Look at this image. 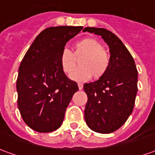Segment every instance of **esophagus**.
<instances>
[{"instance_id": "34e87169", "label": "esophagus", "mask_w": 155, "mask_h": 155, "mask_svg": "<svg viewBox=\"0 0 155 155\" xmlns=\"http://www.w3.org/2000/svg\"><path fill=\"white\" fill-rule=\"evenodd\" d=\"M78 87H79V90H82L83 89V84L81 83H78Z\"/></svg>"}]
</instances>
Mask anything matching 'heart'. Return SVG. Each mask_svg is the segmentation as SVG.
<instances>
[{
	"label": "heart",
	"mask_w": 155,
	"mask_h": 155,
	"mask_svg": "<svg viewBox=\"0 0 155 155\" xmlns=\"http://www.w3.org/2000/svg\"><path fill=\"white\" fill-rule=\"evenodd\" d=\"M79 60L81 65L74 71L76 60ZM61 70L75 81H85L93 75L94 79L102 77L109 70L110 58L106 51L103 49L101 42L93 38L81 39L74 45V51L63 49L59 58Z\"/></svg>",
	"instance_id": "b5f03b06"
}]
</instances>
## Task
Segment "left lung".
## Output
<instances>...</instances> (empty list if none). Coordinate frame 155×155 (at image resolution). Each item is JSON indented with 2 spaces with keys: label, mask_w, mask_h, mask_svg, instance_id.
Here are the masks:
<instances>
[{
  "label": "left lung",
  "mask_w": 155,
  "mask_h": 155,
  "mask_svg": "<svg viewBox=\"0 0 155 155\" xmlns=\"http://www.w3.org/2000/svg\"><path fill=\"white\" fill-rule=\"evenodd\" d=\"M83 31L101 35L110 47L109 70L98 81L84 84L88 97L84 120L94 132L110 134L130 116L136 97L138 71L132 55L120 39L104 28L85 27Z\"/></svg>",
  "instance_id": "1"
}]
</instances>
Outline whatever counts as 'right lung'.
Returning a JSON list of instances; mask_svg holds the SVG:
<instances>
[{
    "mask_svg": "<svg viewBox=\"0 0 155 155\" xmlns=\"http://www.w3.org/2000/svg\"><path fill=\"white\" fill-rule=\"evenodd\" d=\"M82 26L45 29L29 48L19 67L17 105L32 130L49 133L60 128L73 94L79 88L61 70L59 58L64 45Z\"/></svg>",
    "mask_w": 155,
    "mask_h": 155,
    "instance_id": "right-lung-1",
    "label": "right lung"
}]
</instances>
